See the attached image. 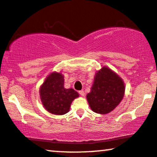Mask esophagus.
Segmentation results:
<instances>
[{
  "mask_svg": "<svg viewBox=\"0 0 157 157\" xmlns=\"http://www.w3.org/2000/svg\"><path fill=\"white\" fill-rule=\"evenodd\" d=\"M79 94H80L82 97L85 96V92H84L83 90H80V91H79Z\"/></svg>",
  "mask_w": 157,
  "mask_h": 157,
  "instance_id": "34e87169",
  "label": "esophagus"
}]
</instances>
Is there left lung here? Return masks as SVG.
<instances>
[{
	"label": "left lung",
	"mask_w": 157,
	"mask_h": 157,
	"mask_svg": "<svg viewBox=\"0 0 157 157\" xmlns=\"http://www.w3.org/2000/svg\"><path fill=\"white\" fill-rule=\"evenodd\" d=\"M124 90L122 79L109 68L103 67L95 75L91 92L87 94V100L92 111L107 114L120 104Z\"/></svg>",
	"instance_id": "8db88e82"
}]
</instances>
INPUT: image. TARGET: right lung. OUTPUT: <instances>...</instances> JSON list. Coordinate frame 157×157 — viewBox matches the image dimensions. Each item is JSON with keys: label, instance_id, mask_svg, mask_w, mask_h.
<instances>
[{"label": "right lung", "instance_id": "add662e5", "mask_svg": "<svg viewBox=\"0 0 157 157\" xmlns=\"http://www.w3.org/2000/svg\"><path fill=\"white\" fill-rule=\"evenodd\" d=\"M41 101L48 112L57 115L69 112L74 99L79 97L75 90L64 87V78L61 73L53 72L48 77L40 89Z\"/></svg>", "mask_w": 157, "mask_h": 157}]
</instances>
